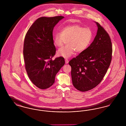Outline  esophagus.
I'll return each mask as SVG.
<instances>
[{
  "label": "esophagus",
  "mask_w": 126,
  "mask_h": 126,
  "mask_svg": "<svg viewBox=\"0 0 126 126\" xmlns=\"http://www.w3.org/2000/svg\"><path fill=\"white\" fill-rule=\"evenodd\" d=\"M68 62H69V61H68L67 59H66L65 60V63H66V64H67L68 63Z\"/></svg>",
  "instance_id": "1"
}]
</instances>
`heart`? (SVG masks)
<instances>
[{
  "label": "heart",
  "instance_id": "b5f03b06",
  "mask_svg": "<svg viewBox=\"0 0 126 126\" xmlns=\"http://www.w3.org/2000/svg\"><path fill=\"white\" fill-rule=\"evenodd\" d=\"M93 39V32L88 27L74 24L62 27L60 32H56L53 35V42L58 47L62 46L67 40L66 46L60 48L57 54L58 56L68 58L75 51L82 52L89 47Z\"/></svg>",
  "mask_w": 126,
  "mask_h": 126
}]
</instances>
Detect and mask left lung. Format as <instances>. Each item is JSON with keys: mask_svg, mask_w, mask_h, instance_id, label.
I'll use <instances>...</instances> for the list:
<instances>
[{"mask_svg": "<svg viewBox=\"0 0 126 126\" xmlns=\"http://www.w3.org/2000/svg\"><path fill=\"white\" fill-rule=\"evenodd\" d=\"M94 41L84 51L70 60L74 86L81 92L91 90L101 83L110 65L112 43L107 32L98 23Z\"/></svg>", "mask_w": 126, "mask_h": 126, "instance_id": "obj_1", "label": "left lung"}]
</instances>
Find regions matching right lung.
<instances>
[{
  "label": "right lung",
  "instance_id": "1",
  "mask_svg": "<svg viewBox=\"0 0 126 126\" xmlns=\"http://www.w3.org/2000/svg\"><path fill=\"white\" fill-rule=\"evenodd\" d=\"M64 18L62 16L39 18L25 36L23 50L25 67L31 81L41 89H47L53 85L56 74L65 64L62 57L52 60L56 51L53 30Z\"/></svg>",
  "mask_w": 126,
  "mask_h": 126
}]
</instances>
